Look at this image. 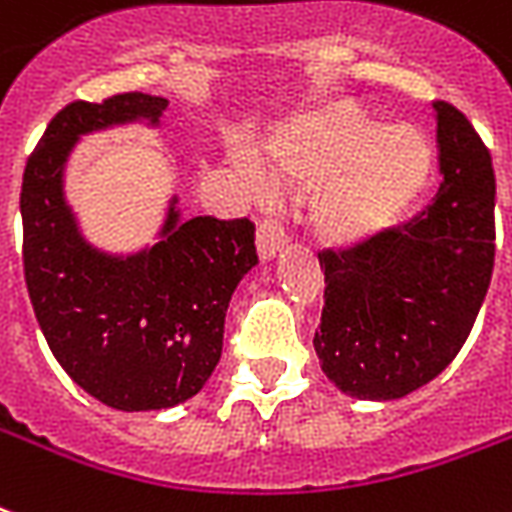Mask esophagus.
Returning <instances> with one entry per match:
<instances>
[{"label":"esophagus","instance_id":"obj_1","mask_svg":"<svg viewBox=\"0 0 512 512\" xmlns=\"http://www.w3.org/2000/svg\"><path fill=\"white\" fill-rule=\"evenodd\" d=\"M287 244V228H284L282 220L276 217H268V220L260 222L257 228V252L263 260H271L282 252V247Z\"/></svg>","mask_w":512,"mask_h":512}]
</instances>
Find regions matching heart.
<instances>
[{
	"label": "heart",
	"instance_id": "b5f03b06",
	"mask_svg": "<svg viewBox=\"0 0 512 512\" xmlns=\"http://www.w3.org/2000/svg\"><path fill=\"white\" fill-rule=\"evenodd\" d=\"M432 144L416 126L330 104L265 144L268 177L316 187L311 222L319 239L357 247L395 228L432 179Z\"/></svg>",
	"mask_w": 512,
	"mask_h": 512
}]
</instances>
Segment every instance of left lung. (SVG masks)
Here are the masks:
<instances>
[{
    "label": "left lung",
    "instance_id": "1",
    "mask_svg": "<svg viewBox=\"0 0 512 512\" xmlns=\"http://www.w3.org/2000/svg\"><path fill=\"white\" fill-rule=\"evenodd\" d=\"M440 190L403 228L322 252L325 308L314 349L341 392L397 400L451 365L494 271V169L473 123L435 101Z\"/></svg>",
    "mask_w": 512,
    "mask_h": 512
}]
</instances>
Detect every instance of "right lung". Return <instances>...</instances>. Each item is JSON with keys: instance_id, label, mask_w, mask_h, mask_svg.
I'll use <instances>...</instances> for the list:
<instances>
[{"instance_id": "right-lung-1", "label": "right lung", "mask_w": 512, "mask_h": 512, "mask_svg": "<svg viewBox=\"0 0 512 512\" xmlns=\"http://www.w3.org/2000/svg\"><path fill=\"white\" fill-rule=\"evenodd\" d=\"M166 107L139 91L72 101L23 171V273L42 335L74 384L117 411H161L201 392L220 362L230 295L257 265L255 222H182L177 195L150 249L117 257L83 239L64 198L77 139L134 120L158 126Z\"/></svg>"}]
</instances>
